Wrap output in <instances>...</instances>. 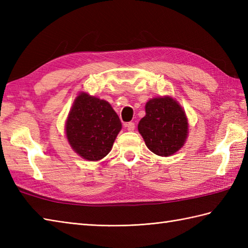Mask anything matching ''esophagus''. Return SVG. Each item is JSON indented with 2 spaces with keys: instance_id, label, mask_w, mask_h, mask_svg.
I'll return each mask as SVG.
<instances>
[{
  "instance_id": "obj_1",
  "label": "esophagus",
  "mask_w": 248,
  "mask_h": 248,
  "mask_svg": "<svg viewBox=\"0 0 248 248\" xmlns=\"http://www.w3.org/2000/svg\"><path fill=\"white\" fill-rule=\"evenodd\" d=\"M124 128H127L129 131H133L135 129V124L132 121H130V123H125L124 124Z\"/></svg>"
}]
</instances>
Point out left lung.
<instances>
[{
	"label": "left lung",
	"mask_w": 248,
	"mask_h": 248,
	"mask_svg": "<svg viewBox=\"0 0 248 248\" xmlns=\"http://www.w3.org/2000/svg\"><path fill=\"white\" fill-rule=\"evenodd\" d=\"M146 115L139 124V132L150 151L170 156L184 145L188 123L181 105L171 97L150 99L146 103Z\"/></svg>",
	"instance_id": "1"
}]
</instances>
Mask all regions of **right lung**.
I'll list each match as a JSON object with an SVG mask.
<instances>
[{
    "label": "right lung",
    "instance_id": "right-lung-1",
    "mask_svg": "<svg viewBox=\"0 0 248 248\" xmlns=\"http://www.w3.org/2000/svg\"><path fill=\"white\" fill-rule=\"evenodd\" d=\"M71 148L87 161L108 155L121 130V123L110 104L81 93L76 98L65 124Z\"/></svg>",
    "mask_w": 248,
    "mask_h": 248
}]
</instances>
